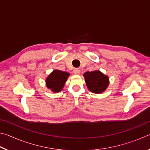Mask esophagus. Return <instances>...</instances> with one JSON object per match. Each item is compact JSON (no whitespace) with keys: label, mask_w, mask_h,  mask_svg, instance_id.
<instances>
[{"label":"esophagus","mask_w":150,"mask_h":150,"mask_svg":"<svg viewBox=\"0 0 150 150\" xmlns=\"http://www.w3.org/2000/svg\"><path fill=\"white\" fill-rule=\"evenodd\" d=\"M80 72L81 71L79 69H75L74 70H73V73H74L75 75H79L80 74Z\"/></svg>","instance_id":"obj_1"}]
</instances>
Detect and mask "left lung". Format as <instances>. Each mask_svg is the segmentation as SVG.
<instances>
[{"label":"left lung","mask_w":150,"mask_h":150,"mask_svg":"<svg viewBox=\"0 0 150 150\" xmlns=\"http://www.w3.org/2000/svg\"><path fill=\"white\" fill-rule=\"evenodd\" d=\"M86 85L91 92L100 94L105 91L109 85V77L99 70L85 72L83 74Z\"/></svg>","instance_id":"8db88e82"}]
</instances>
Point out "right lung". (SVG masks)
Returning a JSON list of instances; mask_svg holds the SVG:
<instances>
[{
  "label": "right lung",
  "instance_id": "add662e5",
  "mask_svg": "<svg viewBox=\"0 0 150 150\" xmlns=\"http://www.w3.org/2000/svg\"><path fill=\"white\" fill-rule=\"evenodd\" d=\"M70 74L68 72L55 69L45 79L46 87L53 93L62 91Z\"/></svg>",
  "mask_w": 150,
  "mask_h": 150
}]
</instances>
